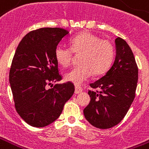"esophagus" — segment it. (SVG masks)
Listing matches in <instances>:
<instances>
[{
  "label": "esophagus",
  "mask_w": 149,
  "mask_h": 149,
  "mask_svg": "<svg viewBox=\"0 0 149 149\" xmlns=\"http://www.w3.org/2000/svg\"><path fill=\"white\" fill-rule=\"evenodd\" d=\"M83 91V90L81 87H78V86H76L75 87V94H79V93H81Z\"/></svg>",
  "instance_id": "obj_1"
}]
</instances>
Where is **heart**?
Wrapping results in <instances>:
<instances>
[{
	"instance_id": "obj_1",
	"label": "heart",
	"mask_w": 149,
	"mask_h": 149,
	"mask_svg": "<svg viewBox=\"0 0 149 149\" xmlns=\"http://www.w3.org/2000/svg\"><path fill=\"white\" fill-rule=\"evenodd\" d=\"M70 48L58 45L54 50L56 62L62 67L72 62V52L81 54L79 65L72 68L65 75L67 81L80 84L94 72L101 75L107 71L114 57L113 46L106 40H100L93 34L84 32L70 39Z\"/></svg>"
}]
</instances>
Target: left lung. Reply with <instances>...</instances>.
<instances>
[{
	"instance_id": "obj_1",
	"label": "left lung",
	"mask_w": 149,
	"mask_h": 149,
	"mask_svg": "<svg viewBox=\"0 0 149 149\" xmlns=\"http://www.w3.org/2000/svg\"><path fill=\"white\" fill-rule=\"evenodd\" d=\"M116 57L112 66L102 77L91 84L89 105L84 109L86 120L99 129L117 125L128 112L135 97L138 70L127 43L115 40Z\"/></svg>"
}]
</instances>
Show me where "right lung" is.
Here are the masks:
<instances>
[{
	"instance_id": "right-lung-1",
	"label": "right lung",
	"mask_w": 149,
	"mask_h": 149,
	"mask_svg": "<svg viewBox=\"0 0 149 149\" xmlns=\"http://www.w3.org/2000/svg\"><path fill=\"white\" fill-rule=\"evenodd\" d=\"M68 34L62 28L33 30L22 39L15 51L9 83L17 112L32 127H44L55 121L74 93L71 82L47 88L62 79L54 50Z\"/></svg>"
}]
</instances>
